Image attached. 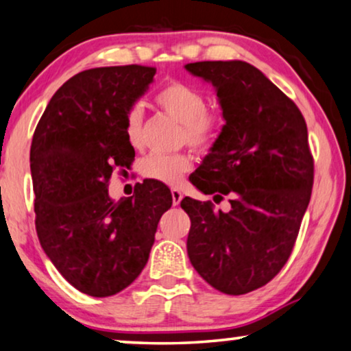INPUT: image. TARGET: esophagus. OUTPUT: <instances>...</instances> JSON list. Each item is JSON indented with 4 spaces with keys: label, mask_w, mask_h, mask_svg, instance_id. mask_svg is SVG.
<instances>
[{
    "label": "esophagus",
    "mask_w": 351,
    "mask_h": 351,
    "mask_svg": "<svg viewBox=\"0 0 351 351\" xmlns=\"http://www.w3.org/2000/svg\"><path fill=\"white\" fill-rule=\"evenodd\" d=\"M171 199L173 205H180L181 200H183V193L180 189H171Z\"/></svg>",
    "instance_id": "34e87169"
}]
</instances>
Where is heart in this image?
<instances>
[{"instance_id":"b5f03b06","label":"heart","mask_w":351,"mask_h":351,"mask_svg":"<svg viewBox=\"0 0 351 351\" xmlns=\"http://www.w3.org/2000/svg\"><path fill=\"white\" fill-rule=\"evenodd\" d=\"M156 104L170 119L180 123L178 143L188 144L197 152H208L221 136L226 117L218 107L207 106V96L202 90L186 82L171 80L163 85L154 97ZM123 133L130 146H144V117L141 106L133 104L125 112ZM193 168V158L188 152L151 154L139 162V171L144 178L163 184L176 186Z\"/></svg>"}]
</instances>
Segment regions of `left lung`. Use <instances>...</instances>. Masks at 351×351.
Returning <instances> with one entry per match:
<instances>
[{
    "label": "left lung",
    "instance_id": "left-lung-1",
    "mask_svg": "<svg viewBox=\"0 0 351 351\" xmlns=\"http://www.w3.org/2000/svg\"><path fill=\"white\" fill-rule=\"evenodd\" d=\"M186 69L213 83L226 117L191 183L215 202L230 195L231 204L224 213L212 200H181L191 218L188 255L210 286L244 295L276 276L295 245L315 178L306 123L254 65L204 60Z\"/></svg>",
    "mask_w": 351,
    "mask_h": 351
}]
</instances>
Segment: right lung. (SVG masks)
Wrapping results in <instances>:
<instances>
[{
	"label": "right lung",
	"instance_id": "add662e5",
	"mask_svg": "<svg viewBox=\"0 0 351 351\" xmlns=\"http://www.w3.org/2000/svg\"><path fill=\"white\" fill-rule=\"evenodd\" d=\"M154 75L156 67L138 64L73 75L51 97L32 139L36 234L59 273L86 295H115L141 274L171 207L170 189L154 180L119 202L107 193L112 173L134 160L125 112Z\"/></svg>",
	"mask_w": 351,
	"mask_h": 351
}]
</instances>
